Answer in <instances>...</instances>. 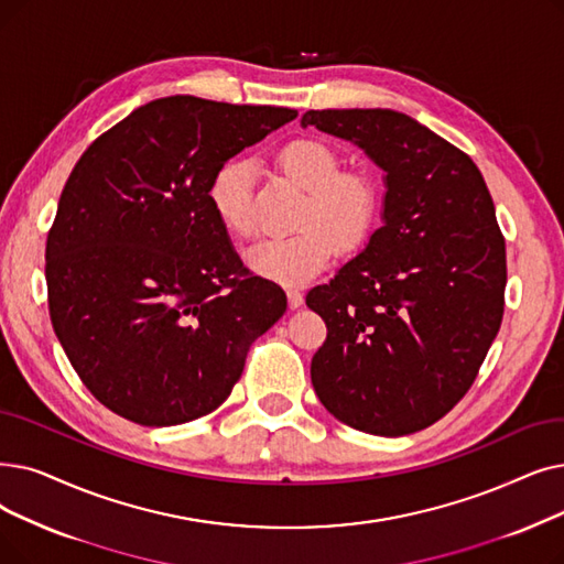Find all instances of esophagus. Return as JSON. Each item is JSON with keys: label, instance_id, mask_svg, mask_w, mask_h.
<instances>
[{"label": "esophagus", "instance_id": "34e87169", "mask_svg": "<svg viewBox=\"0 0 564 564\" xmlns=\"http://www.w3.org/2000/svg\"><path fill=\"white\" fill-rule=\"evenodd\" d=\"M302 302H304L302 290L300 288H288V304H290V308H300Z\"/></svg>", "mask_w": 564, "mask_h": 564}]
</instances>
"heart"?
I'll return each instance as SVG.
<instances>
[{
  "label": "heart",
  "mask_w": 564,
  "mask_h": 564,
  "mask_svg": "<svg viewBox=\"0 0 564 564\" xmlns=\"http://www.w3.org/2000/svg\"><path fill=\"white\" fill-rule=\"evenodd\" d=\"M276 163L306 191L300 212L304 228L258 241L249 262L267 279L300 285L329 264L336 241L340 249L352 251L371 235L382 209V184L369 167H340L334 147L315 138L285 142L276 152ZM209 200L218 221L232 235L258 232L253 165L247 159H232L216 170Z\"/></svg>",
  "instance_id": "1"
}]
</instances>
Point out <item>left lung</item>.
<instances>
[{
    "label": "left lung",
    "mask_w": 564,
    "mask_h": 564,
    "mask_svg": "<svg viewBox=\"0 0 564 564\" xmlns=\"http://www.w3.org/2000/svg\"><path fill=\"white\" fill-rule=\"evenodd\" d=\"M302 127L357 142L387 173L384 224L306 295L327 325L313 389L357 431H422L468 394L502 323L494 198L468 154L403 112L308 110Z\"/></svg>",
    "instance_id": "obj_1"
}]
</instances>
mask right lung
Segmentation results:
<instances>
[{"label":"right lung","instance_id":"right-lung-1","mask_svg":"<svg viewBox=\"0 0 564 564\" xmlns=\"http://www.w3.org/2000/svg\"><path fill=\"white\" fill-rule=\"evenodd\" d=\"M276 106L167 96L96 138L45 241L47 308L91 397L140 426L221 405L251 343L285 313L209 200L228 159L295 119Z\"/></svg>","mask_w":564,"mask_h":564}]
</instances>
